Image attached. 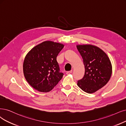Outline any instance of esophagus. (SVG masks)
Instances as JSON below:
<instances>
[{
	"mask_svg": "<svg viewBox=\"0 0 126 126\" xmlns=\"http://www.w3.org/2000/svg\"><path fill=\"white\" fill-rule=\"evenodd\" d=\"M72 72H73L72 70H71V71H67V72H66V74H67V75H68V74H71V73H72Z\"/></svg>",
	"mask_w": 126,
	"mask_h": 126,
	"instance_id": "34e87169",
	"label": "esophagus"
}]
</instances>
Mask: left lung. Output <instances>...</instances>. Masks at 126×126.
<instances>
[{
    "mask_svg": "<svg viewBox=\"0 0 126 126\" xmlns=\"http://www.w3.org/2000/svg\"><path fill=\"white\" fill-rule=\"evenodd\" d=\"M85 67V75L77 85L88 94H92L103 87L110 79L112 66L108 55L98 47L77 45Z\"/></svg>",
    "mask_w": 126,
    "mask_h": 126,
    "instance_id": "1",
    "label": "left lung"
}]
</instances>
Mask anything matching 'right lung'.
Instances as JSON below:
<instances>
[{
  "label": "right lung",
  "instance_id": "obj_1",
  "mask_svg": "<svg viewBox=\"0 0 126 126\" xmlns=\"http://www.w3.org/2000/svg\"><path fill=\"white\" fill-rule=\"evenodd\" d=\"M64 45L45 41L35 46L26 55L23 73L28 83L41 92L50 91L63 77L57 57Z\"/></svg>",
  "mask_w": 126,
  "mask_h": 126
}]
</instances>
